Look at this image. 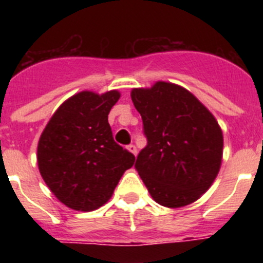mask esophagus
<instances>
[{
  "label": "esophagus",
  "mask_w": 263,
  "mask_h": 263,
  "mask_svg": "<svg viewBox=\"0 0 263 263\" xmlns=\"http://www.w3.org/2000/svg\"><path fill=\"white\" fill-rule=\"evenodd\" d=\"M127 150H129L130 153H133L134 155H137V152H138V150H137V147H136V145H133V143L127 146Z\"/></svg>",
  "instance_id": "obj_1"
}]
</instances>
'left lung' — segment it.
<instances>
[{
	"mask_svg": "<svg viewBox=\"0 0 263 263\" xmlns=\"http://www.w3.org/2000/svg\"><path fill=\"white\" fill-rule=\"evenodd\" d=\"M147 145L136 170L158 204L179 208L212 185L222 158V132L203 104L184 88L158 81L132 90Z\"/></svg>",
	"mask_w": 263,
	"mask_h": 263,
	"instance_id": "left-lung-1",
	"label": "left lung"
}]
</instances>
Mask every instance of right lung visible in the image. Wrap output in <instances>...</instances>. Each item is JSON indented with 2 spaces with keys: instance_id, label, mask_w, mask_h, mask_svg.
<instances>
[{
  "instance_id": "add662e5",
  "label": "right lung",
  "mask_w": 263,
  "mask_h": 263,
  "mask_svg": "<svg viewBox=\"0 0 263 263\" xmlns=\"http://www.w3.org/2000/svg\"><path fill=\"white\" fill-rule=\"evenodd\" d=\"M120 99L80 92L59 106L38 143L41 175L52 194L81 212L100 208L110 199L122 174L136 157L113 139L108 115Z\"/></svg>"
}]
</instances>
